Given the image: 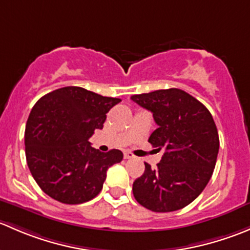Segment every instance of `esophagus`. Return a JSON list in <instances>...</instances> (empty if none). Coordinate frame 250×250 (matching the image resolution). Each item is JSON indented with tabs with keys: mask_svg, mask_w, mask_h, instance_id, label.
Listing matches in <instances>:
<instances>
[{
	"mask_svg": "<svg viewBox=\"0 0 250 250\" xmlns=\"http://www.w3.org/2000/svg\"><path fill=\"white\" fill-rule=\"evenodd\" d=\"M123 155H125V160H129V158H134V155H133L130 151H125V153H123Z\"/></svg>",
	"mask_w": 250,
	"mask_h": 250,
	"instance_id": "esophagus-1",
	"label": "esophagus"
}]
</instances>
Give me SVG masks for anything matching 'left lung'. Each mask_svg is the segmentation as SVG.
Returning a JSON list of instances; mask_svg holds the SVG:
<instances>
[{"mask_svg":"<svg viewBox=\"0 0 250 250\" xmlns=\"http://www.w3.org/2000/svg\"><path fill=\"white\" fill-rule=\"evenodd\" d=\"M152 112L158 128L148 143L165 148L157 168L145 163V172L133 183L138 203L157 213L184 208L204 190L215 168L219 134L208 109L178 88L132 95Z\"/></svg>","mask_w":250,"mask_h":250,"instance_id":"obj_1","label":"left lung"}]
</instances>
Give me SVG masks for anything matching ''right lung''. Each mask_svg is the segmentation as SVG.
Wrapping results in <instances>:
<instances>
[{"label":"right lung","mask_w":250,"mask_h":250,"mask_svg":"<svg viewBox=\"0 0 250 250\" xmlns=\"http://www.w3.org/2000/svg\"><path fill=\"white\" fill-rule=\"evenodd\" d=\"M120 102L70 85L35 104L25 127V155L35 181L49 197L80 204L102 191L106 170L123 153L116 148L100 152L88 139L103 129L106 113Z\"/></svg>","instance_id":"1"}]
</instances>
